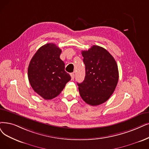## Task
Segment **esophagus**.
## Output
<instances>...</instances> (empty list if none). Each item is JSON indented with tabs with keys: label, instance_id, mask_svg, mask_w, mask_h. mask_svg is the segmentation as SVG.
Returning a JSON list of instances; mask_svg holds the SVG:
<instances>
[{
	"label": "esophagus",
	"instance_id": "1",
	"mask_svg": "<svg viewBox=\"0 0 149 149\" xmlns=\"http://www.w3.org/2000/svg\"><path fill=\"white\" fill-rule=\"evenodd\" d=\"M70 76H71V79L72 80H73L74 79V73H71L70 74Z\"/></svg>",
	"mask_w": 149,
	"mask_h": 149
}]
</instances>
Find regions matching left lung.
I'll list each match as a JSON object with an SVG mask.
<instances>
[{"label":"left lung","instance_id":"1","mask_svg":"<svg viewBox=\"0 0 149 149\" xmlns=\"http://www.w3.org/2000/svg\"><path fill=\"white\" fill-rule=\"evenodd\" d=\"M86 67L84 81L77 83L84 102L92 106L106 102L114 92L118 80V70L115 59L102 47L93 45L82 51Z\"/></svg>","mask_w":149,"mask_h":149}]
</instances>
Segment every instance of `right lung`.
<instances>
[{
    "instance_id": "add662e5",
    "label": "right lung",
    "mask_w": 149,
    "mask_h": 149,
    "mask_svg": "<svg viewBox=\"0 0 149 149\" xmlns=\"http://www.w3.org/2000/svg\"><path fill=\"white\" fill-rule=\"evenodd\" d=\"M62 50L54 43L38 49L28 67V78L33 91L45 100L54 98L71 79L60 58Z\"/></svg>"
}]
</instances>
